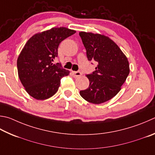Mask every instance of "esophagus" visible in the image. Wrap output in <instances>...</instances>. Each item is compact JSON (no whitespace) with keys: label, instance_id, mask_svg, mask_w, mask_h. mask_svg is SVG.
I'll list each match as a JSON object with an SVG mask.
<instances>
[{"label":"esophagus","instance_id":"obj_1","mask_svg":"<svg viewBox=\"0 0 155 155\" xmlns=\"http://www.w3.org/2000/svg\"><path fill=\"white\" fill-rule=\"evenodd\" d=\"M72 74H73V76H74V78H78V77H81V75H82V73H81L79 71L72 72Z\"/></svg>","mask_w":155,"mask_h":155}]
</instances>
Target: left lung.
I'll return each instance as SVG.
<instances>
[{
  "mask_svg": "<svg viewBox=\"0 0 155 155\" xmlns=\"http://www.w3.org/2000/svg\"><path fill=\"white\" fill-rule=\"evenodd\" d=\"M79 35L88 60L97 63L95 71L86 75L89 85L80 91L81 96L95 104L107 102L120 91L129 75L127 58L108 36L86 32Z\"/></svg>",
  "mask_w": 155,
  "mask_h": 155,
  "instance_id": "obj_1",
  "label": "left lung"
}]
</instances>
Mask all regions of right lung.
I'll return each instance as SVG.
<instances>
[{
	"instance_id": "obj_1",
	"label": "right lung",
	"mask_w": 155,
	"mask_h": 155,
	"mask_svg": "<svg viewBox=\"0 0 155 155\" xmlns=\"http://www.w3.org/2000/svg\"><path fill=\"white\" fill-rule=\"evenodd\" d=\"M76 32L65 27L52 28L33 35L22 49L17 61L18 76L30 96L44 100L53 96L60 86L61 78L70 74L58 63L59 45Z\"/></svg>"
}]
</instances>
